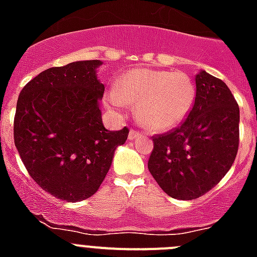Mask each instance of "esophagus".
<instances>
[{"label":"esophagus","mask_w":257,"mask_h":257,"mask_svg":"<svg viewBox=\"0 0 257 257\" xmlns=\"http://www.w3.org/2000/svg\"><path fill=\"white\" fill-rule=\"evenodd\" d=\"M136 138H142V134H140L139 131L131 130L130 133H128V139L134 140V139H136Z\"/></svg>","instance_id":"esophagus-1"}]
</instances>
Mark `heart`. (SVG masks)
Listing matches in <instances>:
<instances>
[{"label":"heart","mask_w":257,"mask_h":257,"mask_svg":"<svg viewBox=\"0 0 257 257\" xmlns=\"http://www.w3.org/2000/svg\"><path fill=\"white\" fill-rule=\"evenodd\" d=\"M118 92L106 94V105L118 114L138 104V117L145 128L167 131L179 126L192 109L196 90L189 76L180 70L136 68L117 81Z\"/></svg>","instance_id":"obj_1"}]
</instances>
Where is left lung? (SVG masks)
<instances>
[{"mask_svg": "<svg viewBox=\"0 0 257 257\" xmlns=\"http://www.w3.org/2000/svg\"><path fill=\"white\" fill-rule=\"evenodd\" d=\"M185 121L153 136L148 169L163 192L194 199L212 189L231 167L239 144V106L221 79L201 70Z\"/></svg>", "mask_w": 257, "mask_h": 257, "instance_id": "obj_1", "label": "left lung"}]
</instances>
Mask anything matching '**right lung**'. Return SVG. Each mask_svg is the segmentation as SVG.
<instances>
[{
    "instance_id": "obj_1",
    "label": "right lung",
    "mask_w": 257,
    "mask_h": 257,
    "mask_svg": "<svg viewBox=\"0 0 257 257\" xmlns=\"http://www.w3.org/2000/svg\"><path fill=\"white\" fill-rule=\"evenodd\" d=\"M100 60L74 61L44 70L20 91L14 142L32 179L45 192L77 202L97 192L124 144L128 128L109 131L99 100Z\"/></svg>"
}]
</instances>
